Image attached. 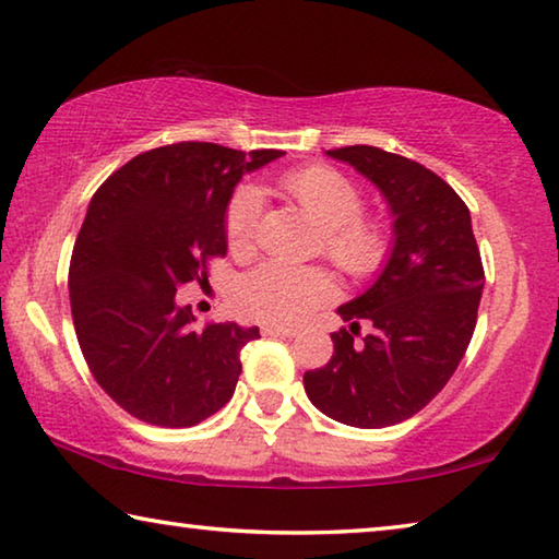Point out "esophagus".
Segmentation results:
<instances>
[{
	"label": "esophagus",
	"instance_id": "esophagus-1",
	"mask_svg": "<svg viewBox=\"0 0 559 559\" xmlns=\"http://www.w3.org/2000/svg\"><path fill=\"white\" fill-rule=\"evenodd\" d=\"M261 333L269 335V337H293L298 333V330L296 328H281V325H263Z\"/></svg>",
	"mask_w": 559,
	"mask_h": 559
}]
</instances>
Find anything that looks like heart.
Here are the masks:
<instances>
[{"label": "heart", "instance_id": "obj_1", "mask_svg": "<svg viewBox=\"0 0 559 559\" xmlns=\"http://www.w3.org/2000/svg\"><path fill=\"white\" fill-rule=\"evenodd\" d=\"M278 187L296 202L320 231L323 253L353 278H367L390 253V234L380 219L362 214V192L353 179L328 165L290 169ZM261 214L257 187L234 192L224 214V236L234 253L251 251ZM335 298V281L313 266L269 261L243 276L236 288V308L246 318L271 325H296L316 308Z\"/></svg>", "mask_w": 559, "mask_h": 559}]
</instances>
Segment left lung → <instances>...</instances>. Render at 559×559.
I'll use <instances>...</instances> for the list:
<instances>
[{
  "label": "left lung",
  "mask_w": 559,
  "mask_h": 559,
  "mask_svg": "<svg viewBox=\"0 0 559 559\" xmlns=\"http://www.w3.org/2000/svg\"><path fill=\"white\" fill-rule=\"evenodd\" d=\"M380 189L392 214V251L362 296L337 308L349 323L335 353L302 377L308 400L357 429L394 427L424 409L456 372L476 330L484 263L461 197L414 159L372 145L328 150ZM371 335L357 344L358 325Z\"/></svg>",
  "instance_id": "1"
}]
</instances>
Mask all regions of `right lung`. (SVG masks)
Instances as JSON below:
<instances>
[{
	"instance_id": "1",
	"label": "right lung",
	"mask_w": 559,
	"mask_h": 559,
	"mask_svg": "<svg viewBox=\"0 0 559 559\" xmlns=\"http://www.w3.org/2000/svg\"><path fill=\"white\" fill-rule=\"evenodd\" d=\"M281 150L177 143L132 157L98 187L69 269L81 353L112 402L155 427H194L231 400L259 328H200L177 288L226 253L234 187Z\"/></svg>"
}]
</instances>
